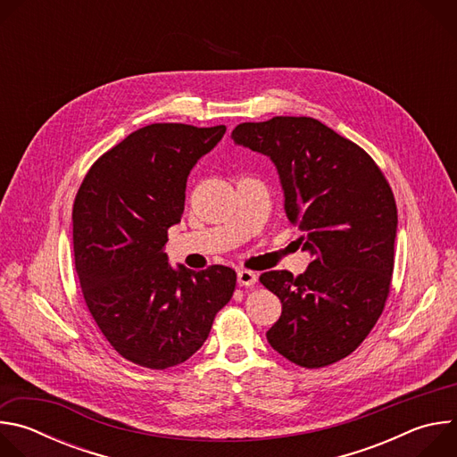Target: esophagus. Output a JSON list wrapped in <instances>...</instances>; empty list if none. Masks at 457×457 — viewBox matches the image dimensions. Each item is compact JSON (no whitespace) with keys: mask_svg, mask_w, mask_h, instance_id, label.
Instances as JSON below:
<instances>
[{"mask_svg":"<svg viewBox=\"0 0 457 457\" xmlns=\"http://www.w3.org/2000/svg\"><path fill=\"white\" fill-rule=\"evenodd\" d=\"M256 275L253 273V271H247V270H240L238 273H237V282H238V286H242V287H249V286H254L256 284Z\"/></svg>","mask_w":457,"mask_h":457,"instance_id":"esophagus-1","label":"esophagus"}]
</instances>
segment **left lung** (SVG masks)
<instances>
[{
	"instance_id": "left-lung-1",
	"label": "left lung",
	"mask_w": 457,
	"mask_h": 457,
	"mask_svg": "<svg viewBox=\"0 0 457 457\" xmlns=\"http://www.w3.org/2000/svg\"><path fill=\"white\" fill-rule=\"evenodd\" d=\"M231 139L271 159L286 215L312 256L298 277H260L282 302L268 342L300 367L331 365L367 338L383 311L395 270V195L358 145L318 119L242 122Z\"/></svg>"
}]
</instances>
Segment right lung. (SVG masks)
I'll use <instances>...</instances> for the list:
<instances>
[{
    "label": "right lung",
    "mask_w": 457,
    "mask_h": 457,
    "mask_svg": "<svg viewBox=\"0 0 457 457\" xmlns=\"http://www.w3.org/2000/svg\"><path fill=\"white\" fill-rule=\"evenodd\" d=\"M224 134V124H148L99 157L78 191L74 258L85 302L110 345L141 367L162 370L193 356L233 296L231 268H171L164 253L189 171Z\"/></svg>",
    "instance_id": "obj_1"
}]
</instances>
